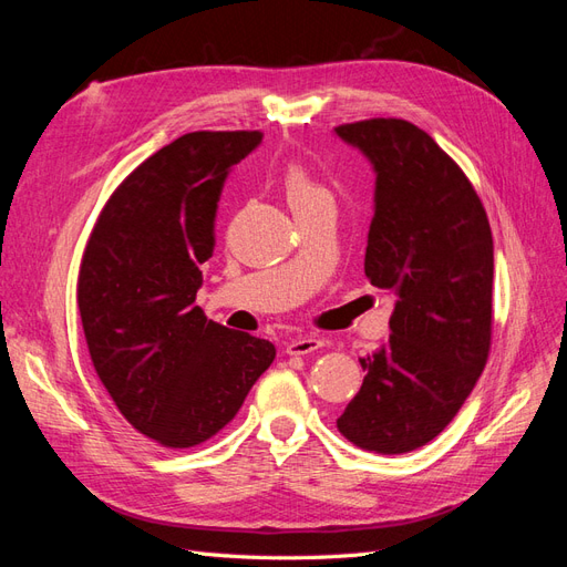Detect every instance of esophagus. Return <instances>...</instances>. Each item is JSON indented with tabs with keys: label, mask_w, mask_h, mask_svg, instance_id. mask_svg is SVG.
Here are the masks:
<instances>
[{
	"label": "esophagus",
	"mask_w": 567,
	"mask_h": 567,
	"mask_svg": "<svg viewBox=\"0 0 567 567\" xmlns=\"http://www.w3.org/2000/svg\"><path fill=\"white\" fill-rule=\"evenodd\" d=\"M323 346V340L317 336H298L286 346L288 354H310Z\"/></svg>",
	"instance_id": "1"
}]
</instances>
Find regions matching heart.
Returning <instances> with one entry per match:
<instances>
[{
    "label": "heart",
    "mask_w": 567,
    "mask_h": 567,
    "mask_svg": "<svg viewBox=\"0 0 567 567\" xmlns=\"http://www.w3.org/2000/svg\"><path fill=\"white\" fill-rule=\"evenodd\" d=\"M281 186H284V194H286V200L290 205V210H293L296 215L315 208V205L333 200L331 194H329V188H323L312 177L310 169H307L300 163H293V165H288L284 169Z\"/></svg>",
    "instance_id": "heart-1"
}]
</instances>
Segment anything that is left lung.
Segmentation results:
<instances>
[{"label": "left lung", "mask_w": 567, "mask_h": 567, "mask_svg": "<svg viewBox=\"0 0 567 567\" xmlns=\"http://www.w3.org/2000/svg\"><path fill=\"white\" fill-rule=\"evenodd\" d=\"M336 134L373 165L364 271L398 296L392 333L359 359L364 383L336 423L357 447L404 454L450 425L487 364L492 229L473 184L427 132L373 117Z\"/></svg>", "instance_id": "8db88e82"}]
</instances>
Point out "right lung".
<instances>
[{
  "mask_svg": "<svg viewBox=\"0 0 567 567\" xmlns=\"http://www.w3.org/2000/svg\"><path fill=\"white\" fill-rule=\"evenodd\" d=\"M260 142L262 132H188L163 146L115 188L82 255L92 364L120 414L163 447L219 433L277 357L196 305L221 186Z\"/></svg>",
  "mask_w": 567,
  "mask_h": 567,
  "instance_id": "right-lung-1",
  "label": "right lung"
}]
</instances>
